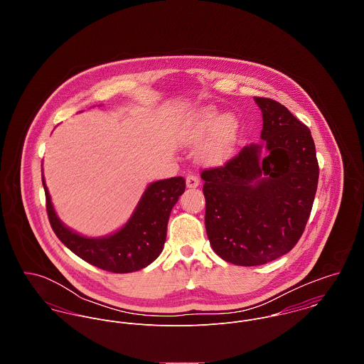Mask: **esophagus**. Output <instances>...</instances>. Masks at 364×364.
Wrapping results in <instances>:
<instances>
[{
	"instance_id": "obj_1",
	"label": "esophagus",
	"mask_w": 364,
	"mask_h": 364,
	"mask_svg": "<svg viewBox=\"0 0 364 364\" xmlns=\"http://www.w3.org/2000/svg\"><path fill=\"white\" fill-rule=\"evenodd\" d=\"M186 186L193 189V188H198L199 186V178L195 176V175H188L186 176Z\"/></svg>"
}]
</instances>
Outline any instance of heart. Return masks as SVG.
<instances>
[{"label": "heart", "instance_id": "1", "mask_svg": "<svg viewBox=\"0 0 364 364\" xmlns=\"http://www.w3.org/2000/svg\"><path fill=\"white\" fill-rule=\"evenodd\" d=\"M240 133V122L235 114H221L215 107L208 106L202 109L185 132V143L199 146L200 159L208 165H221L230 159L235 150Z\"/></svg>", "mask_w": 364, "mask_h": 364}]
</instances>
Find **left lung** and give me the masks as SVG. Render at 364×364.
Here are the masks:
<instances>
[{"label": "left lung", "instance_id": "8db88e82", "mask_svg": "<svg viewBox=\"0 0 364 364\" xmlns=\"http://www.w3.org/2000/svg\"><path fill=\"white\" fill-rule=\"evenodd\" d=\"M254 100L262 110L263 143L202 172L210 245L238 266L264 264L293 250L309 221L319 175L310 129L286 106Z\"/></svg>", "mask_w": 364, "mask_h": 364}]
</instances>
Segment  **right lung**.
<instances>
[{
	"instance_id": "obj_1",
	"label": "right lung",
	"mask_w": 364,
	"mask_h": 364,
	"mask_svg": "<svg viewBox=\"0 0 364 364\" xmlns=\"http://www.w3.org/2000/svg\"><path fill=\"white\" fill-rule=\"evenodd\" d=\"M46 210L57 238L81 259L113 273H130L149 266L159 257L166 238L171 210L185 192V179L175 176L147 186L129 221L116 232L88 238L65 227L57 217L45 183Z\"/></svg>"
}]
</instances>
